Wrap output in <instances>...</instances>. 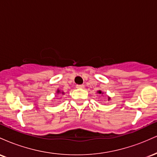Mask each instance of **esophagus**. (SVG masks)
Here are the masks:
<instances>
[{
    "label": "esophagus",
    "mask_w": 157,
    "mask_h": 157,
    "mask_svg": "<svg viewBox=\"0 0 157 157\" xmlns=\"http://www.w3.org/2000/svg\"><path fill=\"white\" fill-rule=\"evenodd\" d=\"M77 89H84L85 86L84 85H77V86H76Z\"/></svg>",
    "instance_id": "1"
}]
</instances>
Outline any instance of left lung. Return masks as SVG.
Masks as SVG:
<instances>
[{
    "label": "left lung",
    "mask_w": 157,
    "mask_h": 157,
    "mask_svg": "<svg viewBox=\"0 0 157 157\" xmlns=\"http://www.w3.org/2000/svg\"><path fill=\"white\" fill-rule=\"evenodd\" d=\"M97 94H103V92H102L101 90H99V91H97ZM111 100V97H108V100Z\"/></svg>",
    "instance_id": "obj_1"
}]
</instances>
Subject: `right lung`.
<instances>
[{"label":"right lung","mask_w":157,"mask_h":157,"mask_svg":"<svg viewBox=\"0 0 157 157\" xmlns=\"http://www.w3.org/2000/svg\"><path fill=\"white\" fill-rule=\"evenodd\" d=\"M56 94H63V95L65 94V93L63 92V91H60V89L57 90V91H56Z\"/></svg>","instance_id":"1"}]
</instances>
